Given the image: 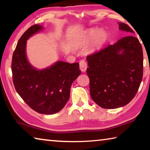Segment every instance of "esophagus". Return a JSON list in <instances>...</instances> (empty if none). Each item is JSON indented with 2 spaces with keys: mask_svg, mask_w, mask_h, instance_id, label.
Segmentation results:
<instances>
[{
  "mask_svg": "<svg viewBox=\"0 0 150 150\" xmlns=\"http://www.w3.org/2000/svg\"><path fill=\"white\" fill-rule=\"evenodd\" d=\"M79 66H80V69L81 71L85 72L86 70H87V63H86L85 60H81L79 63Z\"/></svg>",
  "mask_w": 150,
  "mask_h": 150,
  "instance_id": "34e87169",
  "label": "esophagus"
}]
</instances>
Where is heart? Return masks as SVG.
<instances>
[{"instance_id":"b5f03b06","label":"heart","mask_w":150,"mask_h":150,"mask_svg":"<svg viewBox=\"0 0 150 150\" xmlns=\"http://www.w3.org/2000/svg\"><path fill=\"white\" fill-rule=\"evenodd\" d=\"M107 40V34L103 30L93 29L88 31L81 39L79 44L87 46L93 44L95 49H99Z\"/></svg>"}]
</instances>
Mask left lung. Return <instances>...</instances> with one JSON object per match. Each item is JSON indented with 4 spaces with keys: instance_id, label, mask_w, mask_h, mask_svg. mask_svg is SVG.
Wrapping results in <instances>:
<instances>
[{
    "instance_id": "8db88e82",
    "label": "left lung",
    "mask_w": 150,
    "mask_h": 150,
    "mask_svg": "<svg viewBox=\"0 0 150 150\" xmlns=\"http://www.w3.org/2000/svg\"><path fill=\"white\" fill-rule=\"evenodd\" d=\"M119 29L134 33L122 22H119ZM87 60L91 96L98 106L117 108L133 99L143 77V51L138 38H122L88 55Z\"/></svg>"
}]
</instances>
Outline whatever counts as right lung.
Returning a JSON list of instances; mask_svg holds the SVG:
<instances>
[{"label": "right lung", "mask_w": 150, "mask_h": 150, "mask_svg": "<svg viewBox=\"0 0 150 150\" xmlns=\"http://www.w3.org/2000/svg\"><path fill=\"white\" fill-rule=\"evenodd\" d=\"M42 29L40 25H33L19 39L12 55V80L17 93L30 108L40 114L53 115L66 105L71 86L81 70L78 63L57 62L42 70L30 64L26 55V40Z\"/></svg>", "instance_id": "right-lung-1"}]
</instances>
